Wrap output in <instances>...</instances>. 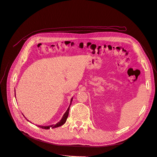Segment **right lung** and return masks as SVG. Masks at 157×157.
Segmentation results:
<instances>
[{
    "label": "right lung",
    "instance_id": "add662e5",
    "mask_svg": "<svg viewBox=\"0 0 157 157\" xmlns=\"http://www.w3.org/2000/svg\"><path fill=\"white\" fill-rule=\"evenodd\" d=\"M72 98H71V104H70L69 107L68 108V109H67V111H66V112L65 113V114L63 115V117H62V118L61 119V120H60L59 122H58L57 123H56L55 125H49V126H40V125H39L38 127H40V128H43V129H49V128H53L59 127H60V126H62V125H63L64 123H65L66 120H67V117H68V115H69V109H70V106H71V103H72Z\"/></svg>",
    "mask_w": 157,
    "mask_h": 157
}]
</instances>
